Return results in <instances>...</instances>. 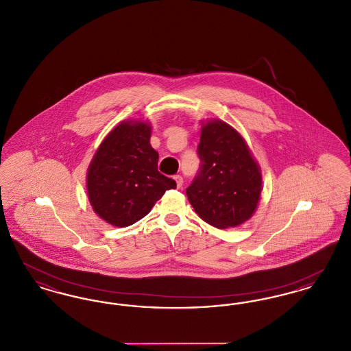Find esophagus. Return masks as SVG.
I'll list each match as a JSON object with an SVG mask.
<instances>
[{"instance_id": "34e87169", "label": "esophagus", "mask_w": 351, "mask_h": 351, "mask_svg": "<svg viewBox=\"0 0 351 351\" xmlns=\"http://www.w3.org/2000/svg\"><path fill=\"white\" fill-rule=\"evenodd\" d=\"M173 179H175V182H176V186L180 189V188L183 186V178H182L180 175H176Z\"/></svg>"}]
</instances>
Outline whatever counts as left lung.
Masks as SVG:
<instances>
[{
	"label": "left lung",
	"mask_w": 351,
	"mask_h": 351,
	"mask_svg": "<svg viewBox=\"0 0 351 351\" xmlns=\"http://www.w3.org/2000/svg\"><path fill=\"white\" fill-rule=\"evenodd\" d=\"M197 154L200 171L185 189L195 212L218 229L246 222L259 202L262 173L242 135L221 119L208 121Z\"/></svg>",
	"instance_id": "1"
}]
</instances>
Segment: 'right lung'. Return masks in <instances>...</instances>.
I'll list each match as a JSON object with an SVG mask.
<instances>
[{"label":"right lung","mask_w":351,"mask_h":351,"mask_svg":"<svg viewBox=\"0 0 351 351\" xmlns=\"http://www.w3.org/2000/svg\"><path fill=\"white\" fill-rule=\"evenodd\" d=\"M151 126L123 121L102 141L86 175L93 210L108 223L125 228L150 213L173 179L158 171V152L151 147Z\"/></svg>","instance_id":"right-lung-1"}]
</instances>
